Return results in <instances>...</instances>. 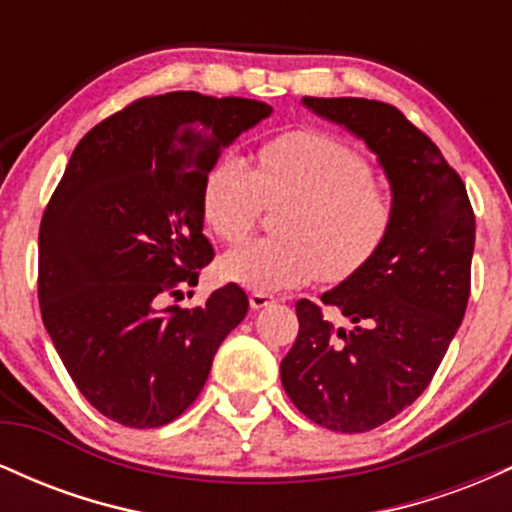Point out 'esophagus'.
Listing matches in <instances>:
<instances>
[{
  "mask_svg": "<svg viewBox=\"0 0 512 512\" xmlns=\"http://www.w3.org/2000/svg\"><path fill=\"white\" fill-rule=\"evenodd\" d=\"M276 298L269 296V293H250V308L252 310H264L269 308V305H274Z\"/></svg>",
  "mask_w": 512,
  "mask_h": 512,
  "instance_id": "obj_1",
  "label": "esophagus"
}]
</instances>
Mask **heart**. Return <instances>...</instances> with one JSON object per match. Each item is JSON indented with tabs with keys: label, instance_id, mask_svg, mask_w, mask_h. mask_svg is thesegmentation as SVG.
I'll return each mask as SVG.
<instances>
[{
	"label": "heart",
	"instance_id": "b5f03b06",
	"mask_svg": "<svg viewBox=\"0 0 512 512\" xmlns=\"http://www.w3.org/2000/svg\"><path fill=\"white\" fill-rule=\"evenodd\" d=\"M264 207H281L279 236L250 240L219 262L223 279L257 293L296 289L317 276L330 284L351 279L383 248L395 216L390 192L366 158L315 129L267 142L257 166L236 151L211 163L202 209L216 236L245 240Z\"/></svg>",
	"mask_w": 512,
	"mask_h": 512
}]
</instances>
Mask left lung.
<instances>
[{
	"instance_id": "1",
	"label": "left lung",
	"mask_w": 512,
	"mask_h": 512,
	"mask_svg": "<svg viewBox=\"0 0 512 512\" xmlns=\"http://www.w3.org/2000/svg\"><path fill=\"white\" fill-rule=\"evenodd\" d=\"M303 105L363 139L392 190L383 248L320 298L351 327H334L303 298L281 361V385L301 414L363 433L395 419L436 375L467 310L477 223L460 175L395 105L310 96Z\"/></svg>"
}]
</instances>
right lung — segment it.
I'll return each mask as SVG.
<instances>
[{"label":"right lung","instance_id":"obj_1","mask_svg":"<svg viewBox=\"0 0 512 512\" xmlns=\"http://www.w3.org/2000/svg\"><path fill=\"white\" fill-rule=\"evenodd\" d=\"M272 115L250 98L173 91L129 103L76 144L38 236V301L64 368L103 416L166 426L195 402L228 332L236 284L163 305L214 260L202 185L223 146Z\"/></svg>","mask_w":512,"mask_h":512}]
</instances>
